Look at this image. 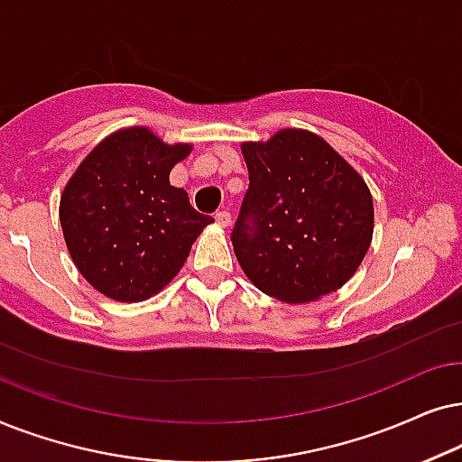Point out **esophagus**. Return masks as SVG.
<instances>
[{
  "instance_id": "34e87169",
  "label": "esophagus",
  "mask_w": 462,
  "mask_h": 462,
  "mask_svg": "<svg viewBox=\"0 0 462 462\" xmlns=\"http://www.w3.org/2000/svg\"><path fill=\"white\" fill-rule=\"evenodd\" d=\"M215 221H217L219 226L227 227V226H230V221H232V215H230V211H226V208H221V211L215 213Z\"/></svg>"
}]
</instances>
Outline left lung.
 Instances as JSON below:
<instances>
[{
    "mask_svg": "<svg viewBox=\"0 0 462 462\" xmlns=\"http://www.w3.org/2000/svg\"><path fill=\"white\" fill-rule=\"evenodd\" d=\"M243 156L249 188L230 238L249 281L291 304L342 287L370 249L365 181L328 141L298 128L245 143Z\"/></svg>",
    "mask_w": 462,
    "mask_h": 462,
    "instance_id": "1",
    "label": "left lung"
}]
</instances>
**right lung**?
<instances>
[{
	"label": "right lung",
	"mask_w": 462,
	"mask_h": 462,
	"mask_svg": "<svg viewBox=\"0 0 462 462\" xmlns=\"http://www.w3.org/2000/svg\"><path fill=\"white\" fill-rule=\"evenodd\" d=\"M189 150L162 143L147 128H125L103 139L67 183L59 208L63 236L97 291L141 302L180 273L196 236L213 221L169 181Z\"/></svg>",
	"instance_id": "right-lung-1"
}]
</instances>
